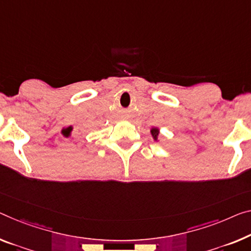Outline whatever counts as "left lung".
Listing matches in <instances>:
<instances>
[{
    "mask_svg": "<svg viewBox=\"0 0 251 251\" xmlns=\"http://www.w3.org/2000/svg\"><path fill=\"white\" fill-rule=\"evenodd\" d=\"M150 134H151L153 140L158 141V136H159V128H157V126H152V128L150 129Z\"/></svg>",
    "mask_w": 251,
    "mask_h": 251,
    "instance_id": "left-lung-1",
    "label": "left lung"
}]
</instances>
